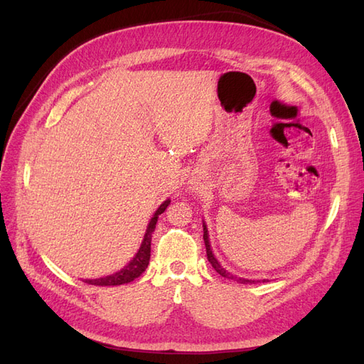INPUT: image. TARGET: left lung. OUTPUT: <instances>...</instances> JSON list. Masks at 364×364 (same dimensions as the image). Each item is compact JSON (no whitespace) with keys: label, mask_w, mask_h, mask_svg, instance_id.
Returning <instances> with one entry per match:
<instances>
[{"label":"left lung","mask_w":364,"mask_h":364,"mask_svg":"<svg viewBox=\"0 0 364 364\" xmlns=\"http://www.w3.org/2000/svg\"><path fill=\"white\" fill-rule=\"evenodd\" d=\"M203 240H205V247H206V257H208V261L211 262V266L214 267V270H215L218 274H222L223 278H228V279H234V281H237V282H240V284H252V282H255V281H252V279H246V278L234 277L232 273H229L226 269H223L222 264H220V262H218V259L214 257L213 249H211V245H209L208 228H206V225H205V223H203ZM264 281H266V279H262V282H264Z\"/></svg>","instance_id":"8db88e82"}]
</instances>
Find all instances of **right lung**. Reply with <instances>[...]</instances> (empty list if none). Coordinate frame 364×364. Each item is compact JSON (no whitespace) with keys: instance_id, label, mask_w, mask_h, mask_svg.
Here are the masks:
<instances>
[{"instance_id":"1","label":"right lung","mask_w":364,"mask_h":364,"mask_svg":"<svg viewBox=\"0 0 364 364\" xmlns=\"http://www.w3.org/2000/svg\"><path fill=\"white\" fill-rule=\"evenodd\" d=\"M170 205V199L165 200L158 209L156 213L153 214L150 223L146 229V234H144V240H142V243L136 252V255L134 257L127 266L124 269H121L119 272L114 273V274H109V277L105 278H98V279H86V284H91V285H102V287H106V285H121V284H127L132 282L134 279H136L138 277H141L142 272H144L149 266V261H150V243H151V234L153 230L156 228L158 223V217L167 209V206Z\"/></svg>"}]
</instances>
